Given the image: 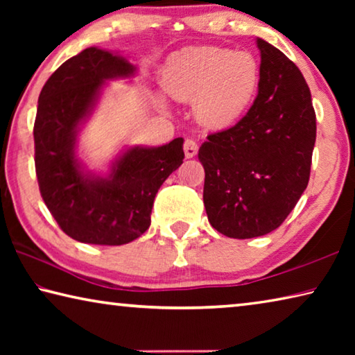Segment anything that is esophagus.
<instances>
[{"label":"esophagus","mask_w":355,"mask_h":355,"mask_svg":"<svg viewBox=\"0 0 355 355\" xmlns=\"http://www.w3.org/2000/svg\"><path fill=\"white\" fill-rule=\"evenodd\" d=\"M183 148H184L186 158H194V156L197 155V150H199V146H197L196 141L186 139L183 144Z\"/></svg>","instance_id":"34e87169"}]
</instances>
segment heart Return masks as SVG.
I'll list each match as a JSON object with an SVG mask.
<instances>
[{"label": "heart", "mask_w": 355, "mask_h": 355, "mask_svg": "<svg viewBox=\"0 0 355 355\" xmlns=\"http://www.w3.org/2000/svg\"><path fill=\"white\" fill-rule=\"evenodd\" d=\"M260 86V64L249 51L188 46L167 59L161 87L177 101H192L202 127L227 130L241 119Z\"/></svg>", "instance_id": "heart-1"}]
</instances>
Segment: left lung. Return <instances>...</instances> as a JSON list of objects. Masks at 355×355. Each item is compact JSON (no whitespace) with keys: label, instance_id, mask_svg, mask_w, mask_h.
I'll use <instances>...</instances> for the list:
<instances>
[{"label":"left lung","instance_id":"left-lung-1","mask_svg":"<svg viewBox=\"0 0 355 355\" xmlns=\"http://www.w3.org/2000/svg\"><path fill=\"white\" fill-rule=\"evenodd\" d=\"M260 86L235 127L213 133L199 148L205 169L203 203L209 224L236 239L280 227L309 184L316 141L311 94L296 64L257 39Z\"/></svg>","mask_w":355,"mask_h":355}]
</instances>
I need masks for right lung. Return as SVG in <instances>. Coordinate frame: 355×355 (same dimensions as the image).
Returning <instances> with one entry per match:
<instances>
[{
  "label": "right lung",
  "mask_w": 355,
  "mask_h": 355,
  "mask_svg": "<svg viewBox=\"0 0 355 355\" xmlns=\"http://www.w3.org/2000/svg\"><path fill=\"white\" fill-rule=\"evenodd\" d=\"M136 65L91 46L70 58L45 83L34 123L35 173L46 208L65 235L86 244L122 245L150 227L161 184L183 163V137L161 147H127L106 175L78 158V133L106 81L131 78Z\"/></svg>",
  "instance_id": "obj_1"
}]
</instances>
